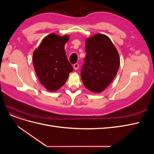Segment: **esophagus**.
<instances>
[{
	"mask_svg": "<svg viewBox=\"0 0 154 154\" xmlns=\"http://www.w3.org/2000/svg\"><path fill=\"white\" fill-rule=\"evenodd\" d=\"M73 67H74V69H75V70H77V69L79 68V64H78V63H75V64H74Z\"/></svg>",
	"mask_w": 154,
	"mask_h": 154,
	"instance_id": "obj_1",
	"label": "esophagus"
}]
</instances>
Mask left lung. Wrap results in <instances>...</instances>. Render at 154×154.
<instances>
[{
	"instance_id": "obj_1",
	"label": "left lung",
	"mask_w": 154,
	"mask_h": 154,
	"mask_svg": "<svg viewBox=\"0 0 154 154\" xmlns=\"http://www.w3.org/2000/svg\"><path fill=\"white\" fill-rule=\"evenodd\" d=\"M85 43L82 80L87 89L101 92L117 74L120 63L119 54L110 38L104 35L96 34L87 38Z\"/></svg>"
}]
</instances>
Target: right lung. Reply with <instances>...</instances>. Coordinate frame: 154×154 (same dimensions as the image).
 <instances>
[{"instance_id": "1", "label": "right lung", "mask_w": 154, "mask_h": 154, "mask_svg": "<svg viewBox=\"0 0 154 154\" xmlns=\"http://www.w3.org/2000/svg\"><path fill=\"white\" fill-rule=\"evenodd\" d=\"M69 36L51 33L42 41L32 55L35 72L40 83L49 91H57L67 81L72 66L66 57L64 45Z\"/></svg>"}]
</instances>
